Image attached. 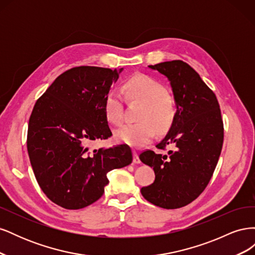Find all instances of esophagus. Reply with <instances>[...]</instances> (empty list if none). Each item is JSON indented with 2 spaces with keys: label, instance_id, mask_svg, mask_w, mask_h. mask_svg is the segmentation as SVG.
<instances>
[{
  "label": "esophagus",
  "instance_id": "34e87169",
  "mask_svg": "<svg viewBox=\"0 0 255 255\" xmlns=\"http://www.w3.org/2000/svg\"><path fill=\"white\" fill-rule=\"evenodd\" d=\"M133 155H134V158H133V161L135 164H140L141 161H140V159H139V156H138V153H137V151H133Z\"/></svg>",
  "mask_w": 255,
  "mask_h": 255
}]
</instances>
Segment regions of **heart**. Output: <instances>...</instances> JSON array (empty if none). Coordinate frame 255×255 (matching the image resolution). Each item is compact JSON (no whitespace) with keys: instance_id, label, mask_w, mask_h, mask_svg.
I'll return each mask as SVG.
<instances>
[{"instance_id":"obj_1","label":"heart","mask_w":255,"mask_h":255,"mask_svg":"<svg viewBox=\"0 0 255 255\" xmlns=\"http://www.w3.org/2000/svg\"><path fill=\"white\" fill-rule=\"evenodd\" d=\"M123 92L129 100L142 102L137 123H126L115 129L116 141L135 148L149 143L157 128L166 130L176 117L177 106L173 96L166 92L163 84L149 75L137 74L123 84ZM105 117L110 123L118 125L123 119V97L119 91H110L104 100Z\"/></svg>"}]
</instances>
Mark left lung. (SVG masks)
I'll list each match as a JSON object with an SVG mask.
<instances>
[{
	"instance_id": "obj_1",
	"label": "left lung",
	"mask_w": 255,
	"mask_h": 255,
	"mask_svg": "<svg viewBox=\"0 0 255 255\" xmlns=\"http://www.w3.org/2000/svg\"><path fill=\"white\" fill-rule=\"evenodd\" d=\"M170 82L177 112L164 139L156 144L167 155L143 151L139 158L153 168L154 182L141 188L150 203L173 210L196 200L207 186L222 149L223 122L218 100L188 64L182 60L149 66Z\"/></svg>"
}]
</instances>
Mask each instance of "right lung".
Listing matches in <instances>:
<instances>
[{
  "mask_svg": "<svg viewBox=\"0 0 255 255\" xmlns=\"http://www.w3.org/2000/svg\"><path fill=\"white\" fill-rule=\"evenodd\" d=\"M123 70L81 66L67 70L37 100L27 152L36 180L52 202L80 210L102 197L107 173L133 160L128 144L89 150L112 136L104 100Z\"/></svg>",
  "mask_w": 255,
  "mask_h": 255,
  "instance_id": "1",
  "label": "right lung"
}]
</instances>
